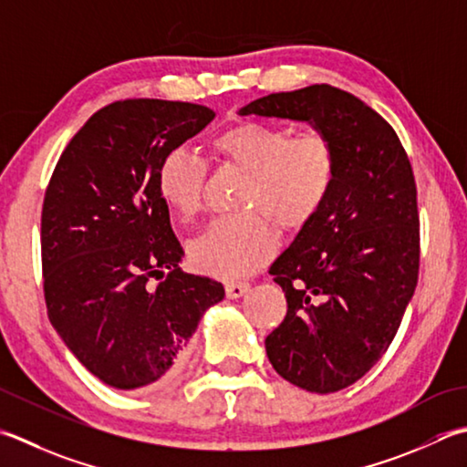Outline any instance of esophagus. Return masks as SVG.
<instances>
[{"instance_id": "34e87169", "label": "esophagus", "mask_w": 467, "mask_h": 467, "mask_svg": "<svg viewBox=\"0 0 467 467\" xmlns=\"http://www.w3.org/2000/svg\"><path fill=\"white\" fill-rule=\"evenodd\" d=\"M249 283H244V281H239V283H228L226 285V297L228 299H239V297H243L246 291H249Z\"/></svg>"}]
</instances>
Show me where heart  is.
I'll use <instances>...</instances> for the list:
<instances>
[{"label":"heart","instance_id":"1","mask_svg":"<svg viewBox=\"0 0 467 467\" xmlns=\"http://www.w3.org/2000/svg\"><path fill=\"white\" fill-rule=\"evenodd\" d=\"M218 158L246 171L239 214L218 216L188 244L194 267L236 279L253 273L277 246L271 220L283 231L306 226L324 206L336 176L330 141L319 133L289 137L275 125L243 121L214 137ZM206 163L180 145L163 155L158 194L182 221L202 206Z\"/></svg>","mask_w":467,"mask_h":467}]
</instances>
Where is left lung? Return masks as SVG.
Listing matches in <instances>:
<instances>
[{
  "instance_id": "left-lung-1",
  "label": "left lung",
  "mask_w": 467,
  "mask_h": 467,
  "mask_svg": "<svg viewBox=\"0 0 467 467\" xmlns=\"http://www.w3.org/2000/svg\"><path fill=\"white\" fill-rule=\"evenodd\" d=\"M239 115L307 123L330 141L336 176L324 206L273 261L287 316L265 337L279 377L309 392L362 379L395 337L419 277L413 170L395 130L346 90L273 93Z\"/></svg>"
}]
</instances>
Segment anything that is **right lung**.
Returning <instances> with one entry per match:
<instances>
[{"instance_id": "add662e5", "label": "right lung", "mask_w": 467, "mask_h": 467, "mask_svg": "<svg viewBox=\"0 0 467 467\" xmlns=\"http://www.w3.org/2000/svg\"><path fill=\"white\" fill-rule=\"evenodd\" d=\"M214 119L202 105L133 99L100 109L54 168L42 208L48 317L105 385L171 379L223 283L184 273V251L158 194L163 155Z\"/></svg>"}]
</instances>
